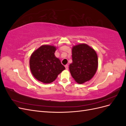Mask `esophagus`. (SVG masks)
Wrapping results in <instances>:
<instances>
[{
	"label": "esophagus",
	"instance_id": "esophagus-1",
	"mask_svg": "<svg viewBox=\"0 0 126 126\" xmlns=\"http://www.w3.org/2000/svg\"><path fill=\"white\" fill-rule=\"evenodd\" d=\"M64 67H65L66 70H68V64H66V65L64 66Z\"/></svg>",
	"mask_w": 126,
	"mask_h": 126
}]
</instances>
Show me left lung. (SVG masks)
I'll return each mask as SVG.
<instances>
[{
    "mask_svg": "<svg viewBox=\"0 0 126 126\" xmlns=\"http://www.w3.org/2000/svg\"><path fill=\"white\" fill-rule=\"evenodd\" d=\"M72 63L69 65L72 77L81 84L92 78L98 67V56L94 49L81 44L72 49Z\"/></svg>",
    "mask_w": 126,
    "mask_h": 126,
    "instance_id": "left-lung-1",
    "label": "left lung"
}]
</instances>
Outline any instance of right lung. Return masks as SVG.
Listing matches in <instances>:
<instances>
[{
	"label": "right lung",
	"mask_w": 126,
	"mask_h": 126,
	"mask_svg": "<svg viewBox=\"0 0 126 126\" xmlns=\"http://www.w3.org/2000/svg\"><path fill=\"white\" fill-rule=\"evenodd\" d=\"M56 50L53 46H41L34 51L30 58V68L38 80L45 83H51L65 69L60 60L55 56Z\"/></svg>",
	"instance_id": "add662e5"
}]
</instances>
